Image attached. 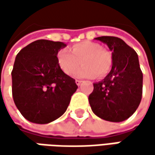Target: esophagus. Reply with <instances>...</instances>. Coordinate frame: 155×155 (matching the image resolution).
Returning <instances> with one entry per match:
<instances>
[{"label": "esophagus", "mask_w": 155, "mask_h": 155, "mask_svg": "<svg viewBox=\"0 0 155 155\" xmlns=\"http://www.w3.org/2000/svg\"><path fill=\"white\" fill-rule=\"evenodd\" d=\"M75 82H76V84H77V85H78V86L80 85L81 83H82V81H81V80H76V81H75Z\"/></svg>", "instance_id": "esophagus-1"}]
</instances>
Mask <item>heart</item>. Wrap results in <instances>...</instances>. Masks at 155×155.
I'll list each match as a JSON object with an SVG mask.
<instances>
[{
  "label": "heart",
  "instance_id": "1",
  "mask_svg": "<svg viewBox=\"0 0 155 155\" xmlns=\"http://www.w3.org/2000/svg\"><path fill=\"white\" fill-rule=\"evenodd\" d=\"M71 52L61 50L58 52L57 62L63 71L72 74L82 63L84 65L75 71L76 78H104L110 72L112 66V56L109 51L92 41H83L75 44Z\"/></svg>",
  "mask_w": 155,
  "mask_h": 155
}]
</instances>
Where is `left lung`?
<instances>
[{
    "mask_svg": "<svg viewBox=\"0 0 155 155\" xmlns=\"http://www.w3.org/2000/svg\"><path fill=\"white\" fill-rule=\"evenodd\" d=\"M112 51V68L104 79L93 84L89 103L96 116L109 122H119L131 116L141 100L143 75L138 55L122 39L102 36Z\"/></svg>",
    "mask_w": 155,
    "mask_h": 155,
    "instance_id": "obj_1",
    "label": "left lung"
}]
</instances>
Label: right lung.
I'll use <instances>...</instances> for the list:
<instances>
[{
    "label": "right lung",
    "instance_id": "add662e5",
    "mask_svg": "<svg viewBox=\"0 0 155 155\" xmlns=\"http://www.w3.org/2000/svg\"><path fill=\"white\" fill-rule=\"evenodd\" d=\"M66 45L39 39L21 49L12 71V94L17 109L29 122H53L67 110L77 91L75 79L57 62V55Z\"/></svg>",
    "mask_w": 155,
    "mask_h": 155
}]
</instances>
